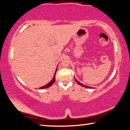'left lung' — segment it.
Wrapping results in <instances>:
<instances>
[{"label": "left lung", "mask_w": 130, "mask_h": 130, "mask_svg": "<svg viewBox=\"0 0 130 130\" xmlns=\"http://www.w3.org/2000/svg\"><path fill=\"white\" fill-rule=\"evenodd\" d=\"M75 79V81H76L77 83V84H79V85H81V86L82 87H85V88H91V87H88V86H87V85H84V84H81V83H80V82H79V81H78L77 80H76V78H74Z\"/></svg>", "instance_id": "obj_1"}]
</instances>
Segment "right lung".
<instances>
[{"mask_svg":"<svg viewBox=\"0 0 130 130\" xmlns=\"http://www.w3.org/2000/svg\"><path fill=\"white\" fill-rule=\"evenodd\" d=\"M57 70V69H56V72H55V73H54V75L53 78L52 79V80L50 81L49 83L47 84L46 85H44V86H43V87H41L39 88V89H45V88H49V87H50L51 86V85L53 84V83H54L55 80H56V74Z\"/></svg>","mask_w":130,"mask_h":130,"instance_id":"add662e5","label":"right lung"}]
</instances>
